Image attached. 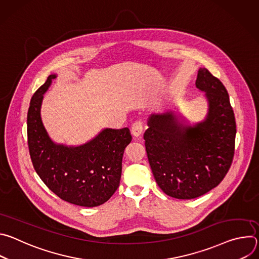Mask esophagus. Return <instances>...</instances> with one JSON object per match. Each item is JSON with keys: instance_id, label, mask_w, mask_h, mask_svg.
<instances>
[{"instance_id": "esophagus-1", "label": "esophagus", "mask_w": 259, "mask_h": 259, "mask_svg": "<svg viewBox=\"0 0 259 259\" xmlns=\"http://www.w3.org/2000/svg\"><path fill=\"white\" fill-rule=\"evenodd\" d=\"M143 131V125L140 121H137L135 123H133L132 127H131V133L133 136L135 137H139L142 134Z\"/></svg>"}]
</instances>
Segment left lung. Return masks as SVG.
<instances>
[{
    "label": "left lung",
    "mask_w": 259,
    "mask_h": 259,
    "mask_svg": "<svg viewBox=\"0 0 259 259\" xmlns=\"http://www.w3.org/2000/svg\"><path fill=\"white\" fill-rule=\"evenodd\" d=\"M196 87L205 92L208 113L195 125L173 112L152 114L145 150L160 189L176 199L203 196L223 181L234 158L236 121L224 84L200 68Z\"/></svg>",
    "instance_id": "left-lung-1"
}]
</instances>
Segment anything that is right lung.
<instances>
[{
  "instance_id": "add662e5",
  "label": "right lung",
  "mask_w": 259,
  "mask_h": 259,
  "mask_svg": "<svg viewBox=\"0 0 259 259\" xmlns=\"http://www.w3.org/2000/svg\"><path fill=\"white\" fill-rule=\"evenodd\" d=\"M56 75L31 97L27 113V143L35 172L60 199L78 206L96 207L105 203L119 188L122 160L132 136L128 128L103 129L85 144L55 143L41 118L44 93Z\"/></svg>"
}]
</instances>
